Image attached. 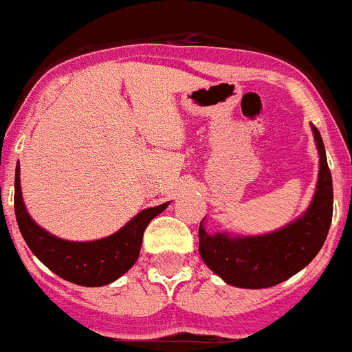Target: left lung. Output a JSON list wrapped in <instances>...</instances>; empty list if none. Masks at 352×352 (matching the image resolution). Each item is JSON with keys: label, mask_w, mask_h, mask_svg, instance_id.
I'll list each match as a JSON object with an SVG mask.
<instances>
[{"label": "left lung", "mask_w": 352, "mask_h": 352, "mask_svg": "<svg viewBox=\"0 0 352 352\" xmlns=\"http://www.w3.org/2000/svg\"><path fill=\"white\" fill-rule=\"evenodd\" d=\"M320 153V174L313 204L287 227L263 236L230 238L209 234L199 223V254L209 269L229 285L243 289L272 287L302 271L318 254L333 220V178L320 131L313 125Z\"/></svg>", "instance_id": "8db88e82"}]
</instances>
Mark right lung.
<instances>
[{"mask_svg": "<svg viewBox=\"0 0 352 352\" xmlns=\"http://www.w3.org/2000/svg\"><path fill=\"white\" fill-rule=\"evenodd\" d=\"M167 204L142 210L116 234L96 241H67L49 234L29 216L21 198L19 187V165L14 179V210L21 236L50 271L67 282L83 287H100L114 282L136 263L145 227L154 216L165 210Z\"/></svg>", "mask_w": 352, "mask_h": 352, "instance_id": "1", "label": "right lung"}]
</instances>
